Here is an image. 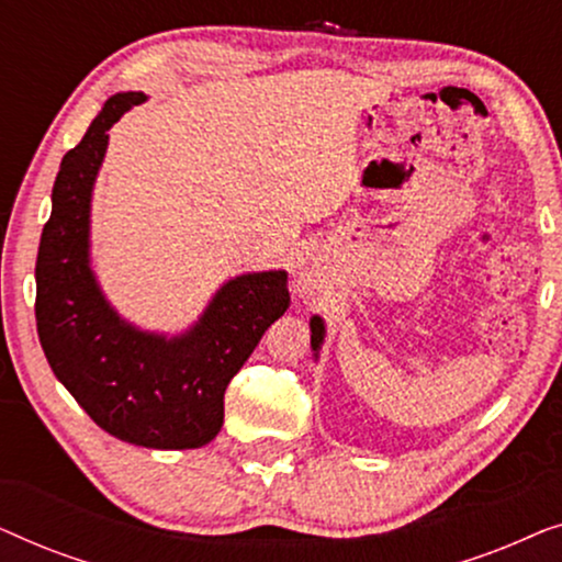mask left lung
<instances>
[{"instance_id": "1", "label": "left lung", "mask_w": 562, "mask_h": 562, "mask_svg": "<svg viewBox=\"0 0 562 562\" xmlns=\"http://www.w3.org/2000/svg\"><path fill=\"white\" fill-rule=\"evenodd\" d=\"M310 327H312V348H314V350H319L322 340H325V325H322V319H319V317H312Z\"/></svg>"}]
</instances>
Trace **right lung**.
<instances>
[{"label": "right lung", "instance_id": "obj_1", "mask_svg": "<svg viewBox=\"0 0 562 562\" xmlns=\"http://www.w3.org/2000/svg\"><path fill=\"white\" fill-rule=\"evenodd\" d=\"M140 91L114 94L60 160L35 263V319L56 379L104 432L158 450L202 448L225 419V391L289 310L283 271L237 276L187 335L166 340L122 322L89 268V202L106 130Z\"/></svg>", "mask_w": 562, "mask_h": 562}]
</instances>
